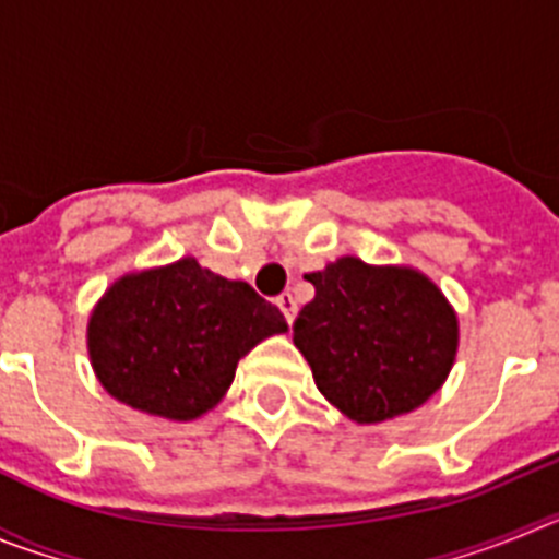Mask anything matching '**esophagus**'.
<instances>
[{
    "label": "esophagus",
    "instance_id": "esophagus-1",
    "mask_svg": "<svg viewBox=\"0 0 559 559\" xmlns=\"http://www.w3.org/2000/svg\"><path fill=\"white\" fill-rule=\"evenodd\" d=\"M276 305H280V310L285 313V319H288V322H294V316H296L294 294H290V290H283V294L276 296Z\"/></svg>",
    "mask_w": 559,
    "mask_h": 559
}]
</instances>
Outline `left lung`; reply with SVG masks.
<instances>
[{
    "instance_id": "8db88e82",
    "label": "left lung",
    "mask_w": 559,
    "mask_h": 559,
    "mask_svg": "<svg viewBox=\"0 0 559 559\" xmlns=\"http://www.w3.org/2000/svg\"><path fill=\"white\" fill-rule=\"evenodd\" d=\"M316 296L294 322L319 392L355 423H383L423 406L453 367L456 313L412 269L341 257L308 274Z\"/></svg>"
}]
</instances>
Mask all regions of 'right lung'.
<instances>
[{"label":"right lung","mask_w":559,"mask_h":559,"mask_svg":"<svg viewBox=\"0 0 559 559\" xmlns=\"http://www.w3.org/2000/svg\"><path fill=\"white\" fill-rule=\"evenodd\" d=\"M285 316L251 285L201 269L192 257L122 276L88 319V355L111 397L165 419L210 412L237 360Z\"/></svg>","instance_id":"obj_1"}]
</instances>
